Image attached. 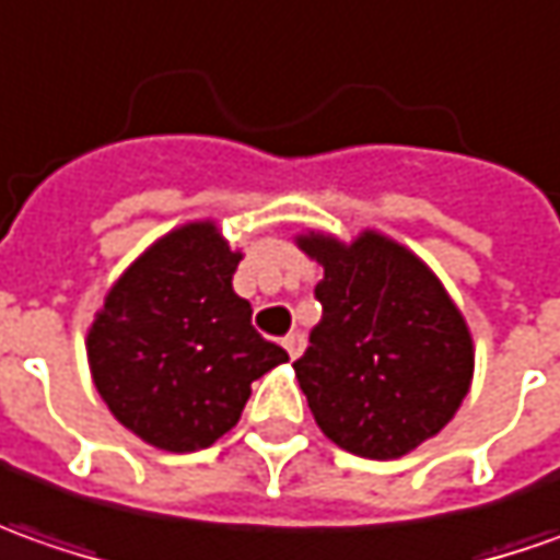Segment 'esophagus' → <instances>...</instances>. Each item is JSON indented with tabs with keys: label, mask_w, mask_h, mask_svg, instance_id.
Wrapping results in <instances>:
<instances>
[{
	"label": "esophagus",
	"mask_w": 560,
	"mask_h": 560,
	"mask_svg": "<svg viewBox=\"0 0 560 560\" xmlns=\"http://www.w3.org/2000/svg\"><path fill=\"white\" fill-rule=\"evenodd\" d=\"M281 343H284V350H288V357L298 359L300 353H303V347H306V338H303L300 331H291V335H288V338L281 340Z\"/></svg>",
	"instance_id": "1"
}]
</instances>
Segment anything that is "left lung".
I'll return each instance as SVG.
<instances>
[{
	"label": "left lung",
	"instance_id": "obj_1",
	"mask_svg": "<svg viewBox=\"0 0 560 560\" xmlns=\"http://www.w3.org/2000/svg\"><path fill=\"white\" fill-rule=\"evenodd\" d=\"M298 247L325 269L322 318L294 362L322 434L377 462L412 453L468 396V322L434 272L381 232L350 244L306 232Z\"/></svg>",
	"mask_w": 560,
	"mask_h": 560
}]
</instances>
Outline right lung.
Here are the masks:
<instances>
[{"instance_id": "1", "label": "right lung", "mask_w": 560, "mask_h": 560, "mask_svg": "<svg viewBox=\"0 0 560 560\" xmlns=\"http://www.w3.org/2000/svg\"><path fill=\"white\" fill-rule=\"evenodd\" d=\"M238 260L217 222H185L114 281L89 328L95 390L158 450L213 446L238 424L250 384L288 362L232 288Z\"/></svg>"}]
</instances>
